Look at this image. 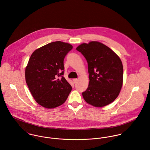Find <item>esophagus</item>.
<instances>
[{"label":"esophagus","mask_w":150,"mask_h":150,"mask_svg":"<svg viewBox=\"0 0 150 150\" xmlns=\"http://www.w3.org/2000/svg\"><path fill=\"white\" fill-rule=\"evenodd\" d=\"M72 81H73L74 83H76V81H78V79H73Z\"/></svg>","instance_id":"obj_1"}]
</instances>
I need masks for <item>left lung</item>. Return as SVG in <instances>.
Segmentation results:
<instances>
[{"label":"left lung","instance_id":"obj_1","mask_svg":"<svg viewBox=\"0 0 150 150\" xmlns=\"http://www.w3.org/2000/svg\"><path fill=\"white\" fill-rule=\"evenodd\" d=\"M88 63L89 84L82 93L84 100L96 107L113 102L123 85V67L119 56L103 43L92 41L76 48Z\"/></svg>","mask_w":150,"mask_h":150}]
</instances>
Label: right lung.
Returning <instances> with one entry per match:
<instances>
[{
  "label": "right lung",
  "instance_id": "obj_1",
  "mask_svg": "<svg viewBox=\"0 0 150 150\" xmlns=\"http://www.w3.org/2000/svg\"><path fill=\"white\" fill-rule=\"evenodd\" d=\"M72 48L69 43L54 42L41 47L31 55L25 69V81L35 101L46 108L64 103L71 91L63 77V60Z\"/></svg>",
  "mask_w": 150,
  "mask_h": 150
}]
</instances>
